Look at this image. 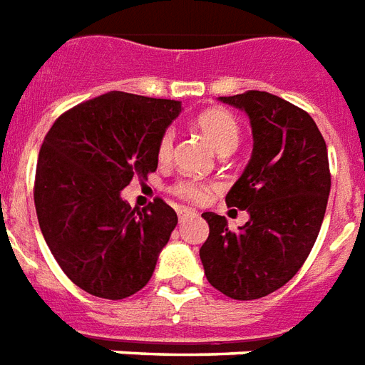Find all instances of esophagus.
<instances>
[{
    "label": "esophagus",
    "mask_w": 365,
    "mask_h": 365,
    "mask_svg": "<svg viewBox=\"0 0 365 365\" xmlns=\"http://www.w3.org/2000/svg\"><path fill=\"white\" fill-rule=\"evenodd\" d=\"M189 216H195V212L191 208H178V217H180V222H185Z\"/></svg>",
    "instance_id": "obj_1"
}]
</instances>
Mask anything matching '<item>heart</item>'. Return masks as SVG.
I'll list each match as a JSON object with an SVG mask.
<instances>
[{"label":"heart","instance_id":"obj_1","mask_svg":"<svg viewBox=\"0 0 365 365\" xmlns=\"http://www.w3.org/2000/svg\"><path fill=\"white\" fill-rule=\"evenodd\" d=\"M197 126L217 155L231 153L239 145L240 126L231 111L222 110V108L202 111L197 117ZM172 151H174V130L166 128L157 142V159L160 163H168L172 159ZM208 191H210V185L197 182V180H178L172 185V193L185 200H191V202L206 200Z\"/></svg>","mask_w":365,"mask_h":365}]
</instances>
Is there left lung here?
<instances>
[{
	"instance_id": "8db88e82",
	"label": "left lung",
	"mask_w": 365,
	"mask_h": 365,
	"mask_svg": "<svg viewBox=\"0 0 365 365\" xmlns=\"http://www.w3.org/2000/svg\"><path fill=\"white\" fill-rule=\"evenodd\" d=\"M246 111L252 159L225 197L250 220L229 231L227 220L205 212L210 235L200 246L208 282L231 299H259L295 277L311 254L328 205V148L312 117L263 91L220 96Z\"/></svg>"
}]
</instances>
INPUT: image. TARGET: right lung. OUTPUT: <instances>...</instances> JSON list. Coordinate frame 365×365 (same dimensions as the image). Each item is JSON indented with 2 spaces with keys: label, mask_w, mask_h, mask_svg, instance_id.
<instances>
[{
  "label": "right lung",
  "mask_w": 365,
  "mask_h": 365,
  "mask_svg": "<svg viewBox=\"0 0 365 365\" xmlns=\"http://www.w3.org/2000/svg\"><path fill=\"white\" fill-rule=\"evenodd\" d=\"M182 102L128 93L71 108L43 140L34 202L51 254L87 294L125 299L149 282L178 216L163 199L130 208L121 191L157 170V142Z\"/></svg>",
  "instance_id": "obj_1"
}]
</instances>
